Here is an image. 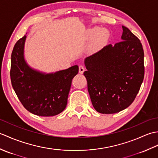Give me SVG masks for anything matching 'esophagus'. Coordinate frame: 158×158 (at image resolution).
<instances>
[{
  "mask_svg": "<svg viewBox=\"0 0 158 158\" xmlns=\"http://www.w3.org/2000/svg\"><path fill=\"white\" fill-rule=\"evenodd\" d=\"M79 73H80V74H83V72L85 71L84 66H82V65H80L79 67Z\"/></svg>",
  "mask_w": 158,
  "mask_h": 158,
  "instance_id": "esophagus-1",
  "label": "esophagus"
}]
</instances>
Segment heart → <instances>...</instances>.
Returning <instances> with one entry per match:
<instances>
[{"instance_id":"1","label":"heart","mask_w":158,"mask_h":158,"mask_svg":"<svg viewBox=\"0 0 158 158\" xmlns=\"http://www.w3.org/2000/svg\"><path fill=\"white\" fill-rule=\"evenodd\" d=\"M99 34H100L99 35V43H102L105 41V39L106 38V32L105 31H104V30H101L98 28H94L89 32V36L91 38H94Z\"/></svg>"}]
</instances>
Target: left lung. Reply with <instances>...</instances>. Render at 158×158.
I'll return each instance as SVG.
<instances>
[{"instance_id":"1","label":"left lung","mask_w":158,"mask_h":158,"mask_svg":"<svg viewBox=\"0 0 158 158\" xmlns=\"http://www.w3.org/2000/svg\"><path fill=\"white\" fill-rule=\"evenodd\" d=\"M121 41L87 57L83 73L94 108L118 113L134 101L143 81L144 52L140 40L122 26Z\"/></svg>"}]
</instances>
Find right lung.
<instances>
[{
	"instance_id": "right-lung-1",
	"label": "right lung",
	"mask_w": 158,
	"mask_h": 158,
	"mask_svg": "<svg viewBox=\"0 0 158 158\" xmlns=\"http://www.w3.org/2000/svg\"><path fill=\"white\" fill-rule=\"evenodd\" d=\"M26 35L15 43L11 53V84L26 110L36 115L54 116L62 112L67 105L72 80L79 66L53 73L33 69L26 62L24 47Z\"/></svg>"
}]
</instances>
